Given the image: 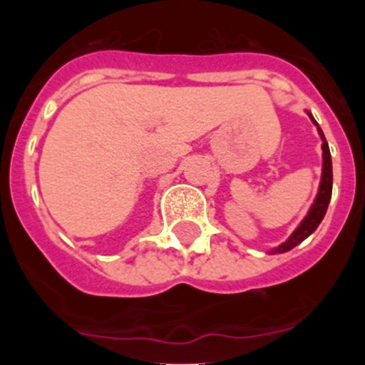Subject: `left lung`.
Instances as JSON below:
<instances>
[{"instance_id":"1","label":"left lung","mask_w":365,"mask_h":365,"mask_svg":"<svg viewBox=\"0 0 365 365\" xmlns=\"http://www.w3.org/2000/svg\"><path fill=\"white\" fill-rule=\"evenodd\" d=\"M309 116H311V113H309ZM311 120L314 121V118L311 116ZM318 132L323 139V173H322V183H319V192H318V196H316L314 205H312L311 210H309L307 217L302 220V224L297 227L295 233H293L292 237L284 242V244L279 245L277 249H274L272 254L288 252V251H292L293 247H297L298 244H302V242H304L309 235L314 233L316 227L319 226V222H322L323 217H325L327 208H329L330 197H332V159H330V150H329V145H327V141H325V135H323L322 128L319 127H318Z\"/></svg>"}]
</instances>
